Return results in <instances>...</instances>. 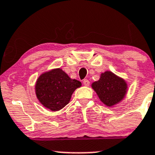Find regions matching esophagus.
Masks as SVG:
<instances>
[{"label":"esophagus","mask_w":155,"mask_h":155,"mask_svg":"<svg viewBox=\"0 0 155 155\" xmlns=\"http://www.w3.org/2000/svg\"><path fill=\"white\" fill-rule=\"evenodd\" d=\"M90 84V82L88 80V79H84L83 80V85H85V86H88Z\"/></svg>","instance_id":"34e87169"}]
</instances>
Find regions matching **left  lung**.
I'll return each mask as SVG.
<instances>
[{"label": "left lung", "mask_w": 155, "mask_h": 155, "mask_svg": "<svg viewBox=\"0 0 155 155\" xmlns=\"http://www.w3.org/2000/svg\"><path fill=\"white\" fill-rule=\"evenodd\" d=\"M101 101L109 107L120 103L127 94V83L123 78L110 71L101 74L100 79L91 84Z\"/></svg>", "instance_id": "1"}]
</instances>
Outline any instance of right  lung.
<instances>
[{"label":"right lung","mask_w":155,"mask_h":155,"mask_svg":"<svg viewBox=\"0 0 155 155\" xmlns=\"http://www.w3.org/2000/svg\"><path fill=\"white\" fill-rule=\"evenodd\" d=\"M82 85L61 68L45 72L38 78L35 85V94L40 103L52 111H58L69 104L72 94Z\"/></svg>","instance_id":"right-lung-1"}]
</instances>
